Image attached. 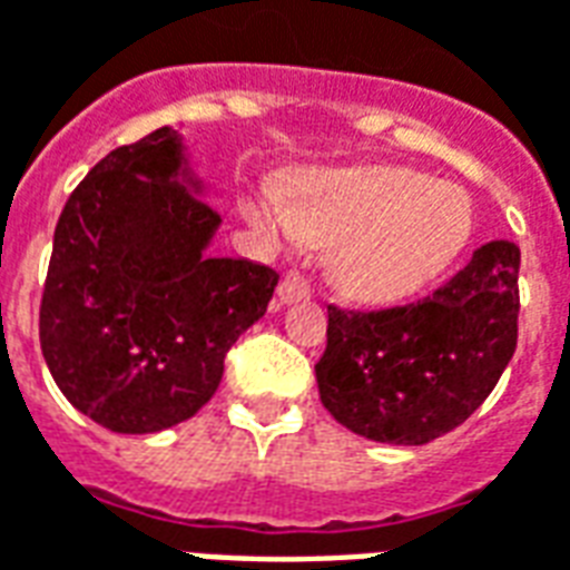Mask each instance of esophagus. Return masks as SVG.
<instances>
[{
	"label": "esophagus",
	"mask_w": 570,
	"mask_h": 570,
	"mask_svg": "<svg viewBox=\"0 0 570 570\" xmlns=\"http://www.w3.org/2000/svg\"><path fill=\"white\" fill-rule=\"evenodd\" d=\"M277 298L284 302V305H293V302H305L311 298V284H307L302 274H286L281 286H277Z\"/></svg>",
	"instance_id": "obj_1"
}]
</instances>
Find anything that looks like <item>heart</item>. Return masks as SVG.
I'll list each match as a JSON object with an SVG mask.
<instances>
[{"instance_id": "1", "label": "heart", "mask_w": 570, "mask_h": 570, "mask_svg": "<svg viewBox=\"0 0 570 570\" xmlns=\"http://www.w3.org/2000/svg\"><path fill=\"white\" fill-rule=\"evenodd\" d=\"M244 214L272 238L335 247L332 281L360 305L416 296L468 244L474 214L459 187L399 166L317 171L244 199Z\"/></svg>"}]
</instances>
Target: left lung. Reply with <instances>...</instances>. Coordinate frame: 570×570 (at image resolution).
I'll return each mask as SVG.
<instances>
[{
	"mask_svg": "<svg viewBox=\"0 0 570 570\" xmlns=\"http://www.w3.org/2000/svg\"><path fill=\"white\" fill-rule=\"evenodd\" d=\"M520 247L489 242L423 302L386 311L328 305L317 362L323 407L350 432L420 446L487 402L517 350Z\"/></svg>",
	"mask_w": 570,
	"mask_h": 570,
	"instance_id": "left-lung-1",
	"label": "left lung"
}]
</instances>
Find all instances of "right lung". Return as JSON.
I'll use <instances>...</instances> for the list:
<instances>
[{"instance_id":"add662e5","label":"right lung","mask_w":570,"mask_h":570,"mask_svg":"<svg viewBox=\"0 0 570 570\" xmlns=\"http://www.w3.org/2000/svg\"><path fill=\"white\" fill-rule=\"evenodd\" d=\"M217 229L171 126L111 150L75 187L38 338L60 392L92 423L154 435L217 392L226 353L277 286L268 265L210 256Z\"/></svg>"}]
</instances>
